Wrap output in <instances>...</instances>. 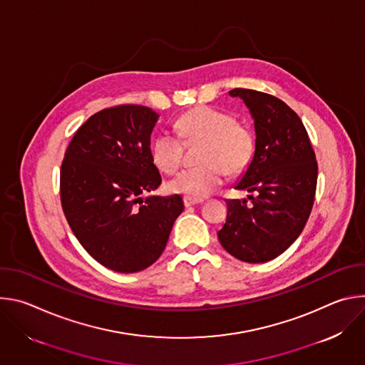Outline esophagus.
Listing matches in <instances>:
<instances>
[{
  "label": "esophagus",
  "mask_w": 365,
  "mask_h": 365,
  "mask_svg": "<svg viewBox=\"0 0 365 365\" xmlns=\"http://www.w3.org/2000/svg\"><path fill=\"white\" fill-rule=\"evenodd\" d=\"M203 199H199V197H190V196H185L183 197V203L185 206H193V205H197V203H202Z\"/></svg>",
  "instance_id": "34e87169"
}]
</instances>
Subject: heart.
<instances>
[{
    "mask_svg": "<svg viewBox=\"0 0 365 365\" xmlns=\"http://www.w3.org/2000/svg\"><path fill=\"white\" fill-rule=\"evenodd\" d=\"M179 136L162 131L151 143V159L159 170L172 175L183 165L185 144L200 143L199 166L187 169L168 183L173 193L190 197L211 195L224 182L227 172L232 176L242 173L254 154L255 137L252 130L235 121L227 111L214 107H196L176 121ZM184 141L182 142L180 138Z\"/></svg>",
    "mask_w": 365,
    "mask_h": 365,
    "instance_id": "heart-1",
    "label": "heart"
}]
</instances>
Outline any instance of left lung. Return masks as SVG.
Wrapping results in <instances>:
<instances>
[{"instance_id":"left-lung-1","label":"left lung","mask_w":365,"mask_h":365,"mask_svg":"<svg viewBox=\"0 0 365 365\" xmlns=\"http://www.w3.org/2000/svg\"><path fill=\"white\" fill-rule=\"evenodd\" d=\"M254 120L252 160L234 186L254 192L227 200L218 240L245 263H266L284 252L303 231L315 200L318 163L306 128L286 103L269 93L235 88Z\"/></svg>"}]
</instances>
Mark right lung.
<instances>
[{"mask_svg":"<svg viewBox=\"0 0 365 365\" xmlns=\"http://www.w3.org/2000/svg\"><path fill=\"white\" fill-rule=\"evenodd\" d=\"M158 120L143 106L102 110L79 127L62 162L61 200L75 237L118 273L151 266L185 207L179 195L143 197L162 183L150 150Z\"/></svg>","mask_w":365,"mask_h":365,"instance_id":"add662e5","label":"right lung"}]
</instances>
